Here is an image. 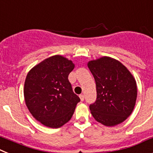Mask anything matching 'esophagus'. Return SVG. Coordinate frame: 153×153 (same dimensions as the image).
Returning a JSON list of instances; mask_svg holds the SVG:
<instances>
[{
	"instance_id": "obj_1",
	"label": "esophagus",
	"mask_w": 153,
	"mask_h": 153,
	"mask_svg": "<svg viewBox=\"0 0 153 153\" xmlns=\"http://www.w3.org/2000/svg\"><path fill=\"white\" fill-rule=\"evenodd\" d=\"M79 97H80V99H81V101H84L85 100V95H79Z\"/></svg>"
}]
</instances>
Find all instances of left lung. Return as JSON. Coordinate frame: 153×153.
Masks as SVG:
<instances>
[{"instance_id": "left-lung-1", "label": "left lung", "mask_w": 153, "mask_h": 153, "mask_svg": "<svg viewBox=\"0 0 153 153\" xmlns=\"http://www.w3.org/2000/svg\"><path fill=\"white\" fill-rule=\"evenodd\" d=\"M97 98L89 105L94 119L106 126L124 122L132 112L137 98L135 78L123 64L110 57L90 61Z\"/></svg>"}]
</instances>
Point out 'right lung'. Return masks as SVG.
<instances>
[{"label":"right lung","mask_w":153,"mask_h":153,"mask_svg":"<svg viewBox=\"0 0 153 153\" xmlns=\"http://www.w3.org/2000/svg\"><path fill=\"white\" fill-rule=\"evenodd\" d=\"M75 68L71 60L54 55L27 73L24 95L34 119L50 128H59L72 117L80 99L73 92L68 75Z\"/></svg>","instance_id":"1"}]
</instances>
